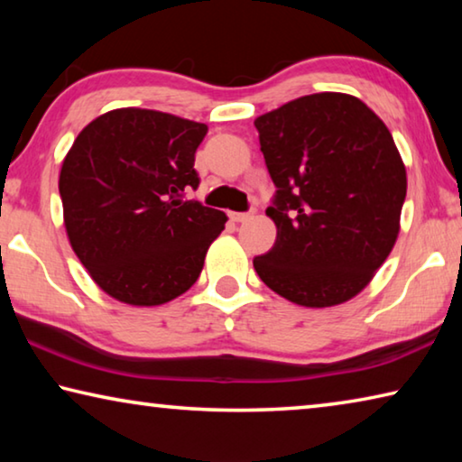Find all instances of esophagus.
<instances>
[{"label":"esophagus","mask_w":462,"mask_h":462,"mask_svg":"<svg viewBox=\"0 0 462 462\" xmlns=\"http://www.w3.org/2000/svg\"><path fill=\"white\" fill-rule=\"evenodd\" d=\"M250 217H253V214L250 212H230L232 222H246V220H250Z\"/></svg>","instance_id":"34e87169"}]
</instances>
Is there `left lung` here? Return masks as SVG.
Here are the masks:
<instances>
[{
  "label": "left lung",
  "instance_id": "left-lung-1",
  "mask_svg": "<svg viewBox=\"0 0 462 462\" xmlns=\"http://www.w3.org/2000/svg\"><path fill=\"white\" fill-rule=\"evenodd\" d=\"M277 187V240L256 275L303 308H332L371 283L400 236L408 175L389 128L355 96L311 93L254 120Z\"/></svg>",
  "mask_w": 462,
  "mask_h": 462
}]
</instances>
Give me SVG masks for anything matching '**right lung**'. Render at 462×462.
Listing matches in <instances>:
<instances>
[{"mask_svg": "<svg viewBox=\"0 0 462 462\" xmlns=\"http://www.w3.org/2000/svg\"><path fill=\"white\" fill-rule=\"evenodd\" d=\"M206 124L143 107H120L85 126L62 161V220L77 259L109 297L136 308L183 295L224 212L183 201L199 185L195 151Z\"/></svg>", "mask_w": 462, "mask_h": 462, "instance_id": "obj_1", "label": "right lung"}]
</instances>
